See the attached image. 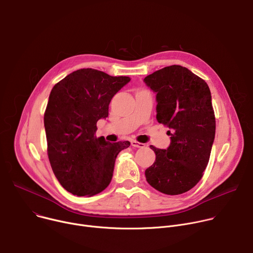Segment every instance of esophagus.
Listing matches in <instances>:
<instances>
[{
    "label": "esophagus",
    "mask_w": 253,
    "mask_h": 253,
    "mask_svg": "<svg viewBox=\"0 0 253 253\" xmlns=\"http://www.w3.org/2000/svg\"><path fill=\"white\" fill-rule=\"evenodd\" d=\"M131 145L133 147H137V148H144V147H145V144L137 142L136 140H131Z\"/></svg>",
    "instance_id": "34e87169"
}]
</instances>
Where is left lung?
Returning <instances> with one entry per match:
<instances>
[{"label": "left lung", "mask_w": 253, "mask_h": 253, "mask_svg": "<svg viewBox=\"0 0 253 253\" xmlns=\"http://www.w3.org/2000/svg\"><path fill=\"white\" fill-rule=\"evenodd\" d=\"M156 94L157 121L169 128L170 145H153L155 162L145 170L147 182L167 195L193 188L205 170L215 137L211 93L204 80L185 67L173 65L143 80Z\"/></svg>", "instance_id": "obj_1"}]
</instances>
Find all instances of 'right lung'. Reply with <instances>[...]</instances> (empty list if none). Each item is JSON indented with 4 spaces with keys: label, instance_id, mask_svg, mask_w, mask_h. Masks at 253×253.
Instances as JSON below:
<instances>
[{
    "label": "right lung",
    "instance_id": "obj_1",
    "mask_svg": "<svg viewBox=\"0 0 253 253\" xmlns=\"http://www.w3.org/2000/svg\"><path fill=\"white\" fill-rule=\"evenodd\" d=\"M130 80L88 68L69 74L52 89L44 115L48 156L58 181L70 193L92 196L110 184L116 157L130 142L97 138L96 124L108 117L111 99Z\"/></svg>",
    "mask_w": 253,
    "mask_h": 253
}]
</instances>
